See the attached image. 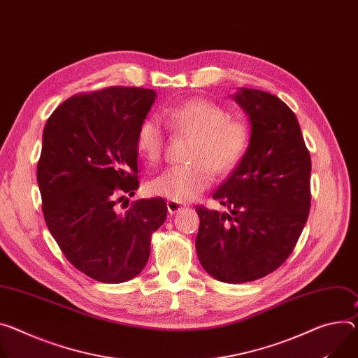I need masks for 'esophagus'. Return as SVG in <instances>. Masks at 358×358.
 I'll use <instances>...</instances> for the list:
<instances>
[{
  "label": "esophagus",
  "mask_w": 358,
  "mask_h": 358,
  "mask_svg": "<svg viewBox=\"0 0 358 358\" xmlns=\"http://www.w3.org/2000/svg\"><path fill=\"white\" fill-rule=\"evenodd\" d=\"M167 208H169V213L170 214H176V213H180V211H182L184 208H185V206H182L181 203H176V201H169L167 203Z\"/></svg>",
  "instance_id": "esophagus-1"
}]
</instances>
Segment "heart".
Returning <instances> with one entry per match:
<instances>
[{"label":"heart","mask_w":358,"mask_h":358,"mask_svg":"<svg viewBox=\"0 0 358 358\" xmlns=\"http://www.w3.org/2000/svg\"><path fill=\"white\" fill-rule=\"evenodd\" d=\"M171 129L192 137L187 158L189 162L173 166L148 182V191L176 203L196 199L217 174L230 173L243 159L250 141L248 128L238 120H230L227 111L207 100H189L161 114ZM138 152L151 164L164 147V129L150 117L141 122L136 138Z\"/></svg>","instance_id":"heart-1"}]
</instances>
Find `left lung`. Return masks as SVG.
Returning <instances> with one entry per match:
<instances>
[{
  "mask_svg": "<svg viewBox=\"0 0 358 358\" xmlns=\"http://www.w3.org/2000/svg\"><path fill=\"white\" fill-rule=\"evenodd\" d=\"M231 99L248 117V148L213 194L227 211L196 207V250L211 277L240 284L273 273L294 250L310 211L311 158L278 96L243 87Z\"/></svg>",
  "mask_w": 358,
  "mask_h": 358,
  "instance_id": "8db88e82",
  "label": "left lung"
}]
</instances>
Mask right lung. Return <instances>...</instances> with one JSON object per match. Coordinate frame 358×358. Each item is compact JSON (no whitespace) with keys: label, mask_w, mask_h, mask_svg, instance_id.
<instances>
[{"label":"right lung","mask_w":358,"mask_h":358,"mask_svg":"<svg viewBox=\"0 0 358 358\" xmlns=\"http://www.w3.org/2000/svg\"><path fill=\"white\" fill-rule=\"evenodd\" d=\"M155 99L136 87L74 95L44 127L37 181L47 227L69 262L96 281L137 277L167 218L161 197L117 206L138 188L136 138Z\"/></svg>","instance_id":"obj_1"}]
</instances>
